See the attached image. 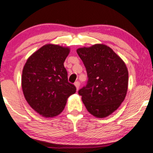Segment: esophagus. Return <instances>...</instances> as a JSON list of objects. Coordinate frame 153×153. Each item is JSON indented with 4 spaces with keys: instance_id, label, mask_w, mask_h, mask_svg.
Masks as SVG:
<instances>
[{
    "instance_id": "obj_1",
    "label": "esophagus",
    "mask_w": 153,
    "mask_h": 153,
    "mask_svg": "<svg viewBox=\"0 0 153 153\" xmlns=\"http://www.w3.org/2000/svg\"><path fill=\"white\" fill-rule=\"evenodd\" d=\"M80 85V83L79 81H76V82H75V87H76L77 90H78V89H79Z\"/></svg>"
}]
</instances>
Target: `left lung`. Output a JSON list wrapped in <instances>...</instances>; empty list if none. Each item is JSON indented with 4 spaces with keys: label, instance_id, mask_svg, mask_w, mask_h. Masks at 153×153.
<instances>
[{
    "label": "left lung",
    "instance_id": "8db88e82",
    "mask_svg": "<svg viewBox=\"0 0 153 153\" xmlns=\"http://www.w3.org/2000/svg\"><path fill=\"white\" fill-rule=\"evenodd\" d=\"M88 80L78 91L87 110L97 117L108 116L123 102L128 73L123 60L110 47L96 44L77 50Z\"/></svg>",
    "mask_w": 153,
    "mask_h": 153
}]
</instances>
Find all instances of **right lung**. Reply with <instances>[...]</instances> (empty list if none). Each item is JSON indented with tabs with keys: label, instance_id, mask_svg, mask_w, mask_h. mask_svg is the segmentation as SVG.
<instances>
[{
	"label": "right lung",
	"instance_id": "obj_1",
	"mask_svg": "<svg viewBox=\"0 0 153 153\" xmlns=\"http://www.w3.org/2000/svg\"><path fill=\"white\" fill-rule=\"evenodd\" d=\"M68 48L47 44L28 58L22 76V87L27 102L45 117L61 113L67 100L75 93L76 87L69 83L64 62Z\"/></svg>",
	"mask_w": 153,
	"mask_h": 153
}]
</instances>
